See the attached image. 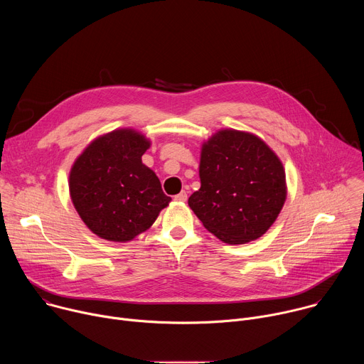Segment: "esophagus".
Segmentation results:
<instances>
[{
	"instance_id": "1",
	"label": "esophagus",
	"mask_w": 364,
	"mask_h": 364,
	"mask_svg": "<svg viewBox=\"0 0 364 364\" xmlns=\"http://www.w3.org/2000/svg\"><path fill=\"white\" fill-rule=\"evenodd\" d=\"M174 200H176V201H186V200H187V193H186V191L178 193L177 196H174Z\"/></svg>"
}]
</instances>
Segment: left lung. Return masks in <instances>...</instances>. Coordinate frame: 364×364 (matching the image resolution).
Listing matches in <instances>:
<instances>
[{
	"mask_svg": "<svg viewBox=\"0 0 364 364\" xmlns=\"http://www.w3.org/2000/svg\"><path fill=\"white\" fill-rule=\"evenodd\" d=\"M200 188L188 198L203 226L229 245L261 237L287 198L285 170L259 136L222 129L201 145Z\"/></svg>",
	"mask_w": 364,
	"mask_h": 364,
	"instance_id": "left-lung-1",
	"label": "left lung"
}]
</instances>
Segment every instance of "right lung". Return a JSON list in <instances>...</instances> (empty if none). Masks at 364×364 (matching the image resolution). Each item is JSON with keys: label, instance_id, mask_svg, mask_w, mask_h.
I'll return each instance as SVG.
<instances>
[{"label": "right lung", "instance_id": "1", "mask_svg": "<svg viewBox=\"0 0 364 364\" xmlns=\"http://www.w3.org/2000/svg\"><path fill=\"white\" fill-rule=\"evenodd\" d=\"M151 142L124 128L92 141L76 159L69 190L76 212L99 237L128 242L152 226L168 205L155 173L141 157Z\"/></svg>", "mask_w": 364, "mask_h": 364}]
</instances>
